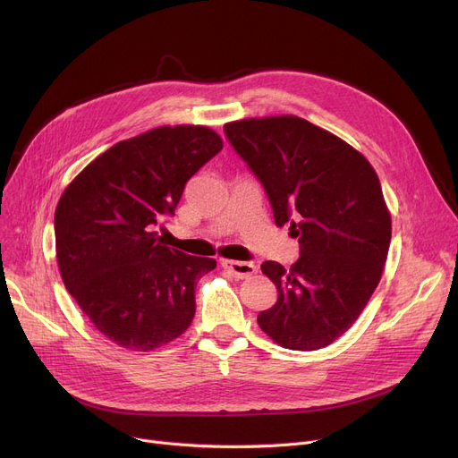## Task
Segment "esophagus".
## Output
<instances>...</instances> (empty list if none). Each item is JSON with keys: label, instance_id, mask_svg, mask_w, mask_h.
Returning a JSON list of instances; mask_svg holds the SVG:
<instances>
[{"label": "esophagus", "instance_id": "34e87169", "mask_svg": "<svg viewBox=\"0 0 458 458\" xmlns=\"http://www.w3.org/2000/svg\"><path fill=\"white\" fill-rule=\"evenodd\" d=\"M221 266L232 273L233 278H249L258 273V266L252 261H237V259H221Z\"/></svg>", "mask_w": 458, "mask_h": 458}]
</instances>
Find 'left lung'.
<instances>
[{
    "instance_id": "8db88e82",
    "label": "left lung",
    "mask_w": 458,
    "mask_h": 458,
    "mask_svg": "<svg viewBox=\"0 0 458 458\" xmlns=\"http://www.w3.org/2000/svg\"><path fill=\"white\" fill-rule=\"evenodd\" d=\"M225 133L267 191L276 226L301 256L263 261L276 285L258 325L280 347L318 351L345 334L380 282L392 215L371 163L349 142L295 114L242 118Z\"/></svg>"
}]
</instances>
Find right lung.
Instances as JSON below:
<instances>
[{"label": "right lung", "mask_w": 458, "mask_h": 458, "mask_svg": "<svg viewBox=\"0 0 458 458\" xmlns=\"http://www.w3.org/2000/svg\"><path fill=\"white\" fill-rule=\"evenodd\" d=\"M221 150L208 126H159L113 144L63 191L54 221L61 278L118 347L154 351L195 318L197 280L216 261L166 247L157 230L187 180Z\"/></svg>", "instance_id": "1"}]
</instances>
